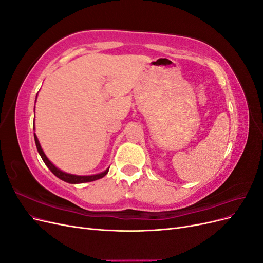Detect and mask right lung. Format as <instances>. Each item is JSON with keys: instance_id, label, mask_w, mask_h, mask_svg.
Returning a JSON list of instances; mask_svg holds the SVG:
<instances>
[{"instance_id": "add662e5", "label": "right lung", "mask_w": 263, "mask_h": 263, "mask_svg": "<svg viewBox=\"0 0 263 263\" xmlns=\"http://www.w3.org/2000/svg\"><path fill=\"white\" fill-rule=\"evenodd\" d=\"M34 137H35V142H36V147H37V150L39 155H41L42 159L44 160L45 164L48 166L49 170L54 174L55 177L61 179L62 181L65 182H68V183H72V184H77V183H85V182H92V181H95V180H99L101 178H103L104 176H106L107 172H108V169L104 172H102L100 174H95V176H85V177H81V176H74V174H69V173H66V172H62L61 170H59L58 168H55V166L48 160V158L46 157V155L44 154V151L41 147V145H39V141L37 139V136L34 134Z\"/></svg>"}]
</instances>
